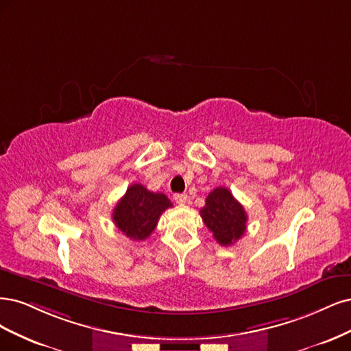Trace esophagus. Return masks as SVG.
Masks as SVG:
<instances>
[{
	"label": "esophagus",
	"mask_w": 351,
	"mask_h": 351,
	"mask_svg": "<svg viewBox=\"0 0 351 351\" xmlns=\"http://www.w3.org/2000/svg\"><path fill=\"white\" fill-rule=\"evenodd\" d=\"M173 199L178 202V204H185L188 199V195L186 194H175Z\"/></svg>",
	"instance_id": "1"
}]
</instances>
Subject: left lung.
I'll use <instances>...</instances> for the list:
<instances>
[{"label": "left lung", "mask_w": 351, "mask_h": 351, "mask_svg": "<svg viewBox=\"0 0 351 351\" xmlns=\"http://www.w3.org/2000/svg\"><path fill=\"white\" fill-rule=\"evenodd\" d=\"M199 214L214 239L223 246L239 241L246 230V211L224 186L210 192L206 198V206L199 210Z\"/></svg>", "instance_id": "1"}]
</instances>
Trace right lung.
<instances>
[{
    "label": "right lung",
    "mask_w": 351,
    "mask_h": 351,
    "mask_svg": "<svg viewBox=\"0 0 351 351\" xmlns=\"http://www.w3.org/2000/svg\"><path fill=\"white\" fill-rule=\"evenodd\" d=\"M169 207H172V202L162 192H152L141 184H132L115 206L112 220L130 239L144 241Z\"/></svg>",
    "instance_id": "obj_1"
}]
</instances>
